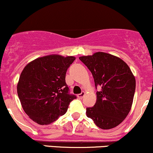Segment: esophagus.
Masks as SVG:
<instances>
[{"instance_id":"esophagus-1","label":"esophagus","mask_w":153,"mask_h":153,"mask_svg":"<svg viewBox=\"0 0 153 153\" xmlns=\"http://www.w3.org/2000/svg\"><path fill=\"white\" fill-rule=\"evenodd\" d=\"M85 92H82L81 93H80V94H78V98H82V97H84V95H85Z\"/></svg>"}]
</instances>
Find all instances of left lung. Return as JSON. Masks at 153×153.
<instances>
[{
    "label": "left lung",
    "mask_w": 153,
    "mask_h": 153,
    "mask_svg": "<svg viewBox=\"0 0 153 153\" xmlns=\"http://www.w3.org/2000/svg\"><path fill=\"white\" fill-rule=\"evenodd\" d=\"M91 72L97 91L96 102L86 108V115L98 128L109 130L120 124L131 110L135 78L126 62L103 52L79 58Z\"/></svg>",
    "instance_id": "8db88e82"
}]
</instances>
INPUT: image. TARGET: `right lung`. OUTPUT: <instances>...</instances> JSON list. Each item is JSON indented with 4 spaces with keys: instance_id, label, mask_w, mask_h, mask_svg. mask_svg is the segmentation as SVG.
<instances>
[{
    "instance_id": "add662e5",
    "label": "right lung",
    "mask_w": 153,
    "mask_h": 153,
    "mask_svg": "<svg viewBox=\"0 0 153 153\" xmlns=\"http://www.w3.org/2000/svg\"><path fill=\"white\" fill-rule=\"evenodd\" d=\"M74 56L52 54L38 58L25 66L17 85L22 108L39 125H49L67 112L76 98L68 93L66 71Z\"/></svg>"
}]
</instances>
